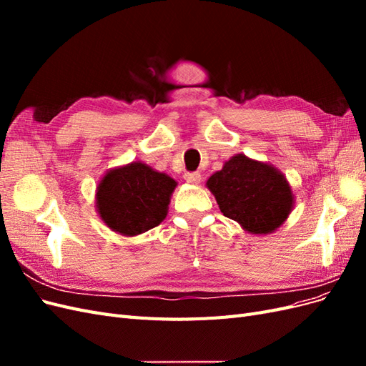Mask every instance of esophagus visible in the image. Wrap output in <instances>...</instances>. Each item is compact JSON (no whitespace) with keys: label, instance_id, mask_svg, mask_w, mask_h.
Listing matches in <instances>:
<instances>
[{"label":"esophagus","instance_id":"obj_1","mask_svg":"<svg viewBox=\"0 0 366 366\" xmlns=\"http://www.w3.org/2000/svg\"><path fill=\"white\" fill-rule=\"evenodd\" d=\"M184 180L189 184H198L202 182V175L198 172H187L184 174Z\"/></svg>","mask_w":366,"mask_h":366}]
</instances>
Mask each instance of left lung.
Returning <instances> with one entry per match:
<instances>
[{"label":"left lung","instance_id":"1","mask_svg":"<svg viewBox=\"0 0 366 366\" xmlns=\"http://www.w3.org/2000/svg\"><path fill=\"white\" fill-rule=\"evenodd\" d=\"M224 217L249 234L269 235L292 214L295 194L285 175L267 162L235 154L206 182Z\"/></svg>","mask_w":366,"mask_h":366}]
</instances>
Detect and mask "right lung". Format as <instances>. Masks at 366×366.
Returning a JSON list of instances; mask_svg holds the SVG:
<instances>
[{"label": "right lung", "instance_id": "1", "mask_svg": "<svg viewBox=\"0 0 366 366\" xmlns=\"http://www.w3.org/2000/svg\"><path fill=\"white\" fill-rule=\"evenodd\" d=\"M177 182L142 162L109 169L96 187V210L105 226L124 237H137L168 215Z\"/></svg>", "mask_w": 366, "mask_h": 366}]
</instances>
